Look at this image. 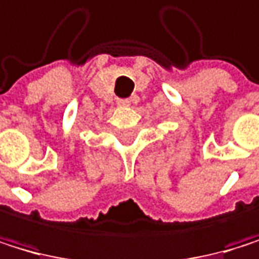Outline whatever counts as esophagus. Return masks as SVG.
Masks as SVG:
<instances>
[{
  "mask_svg": "<svg viewBox=\"0 0 259 259\" xmlns=\"http://www.w3.org/2000/svg\"><path fill=\"white\" fill-rule=\"evenodd\" d=\"M118 106H121V107H128V106H131V100H118Z\"/></svg>",
  "mask_w": 259,
  "mask_h": 259,
  "instance_id": "34e87169",
  "label": "esophagus"
}]
</instances>
